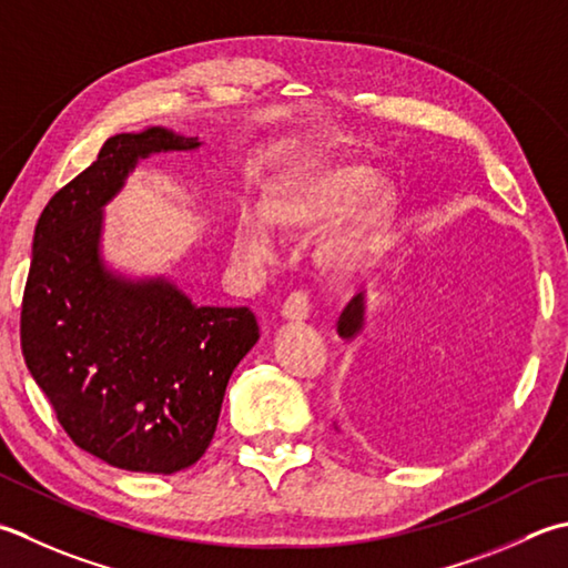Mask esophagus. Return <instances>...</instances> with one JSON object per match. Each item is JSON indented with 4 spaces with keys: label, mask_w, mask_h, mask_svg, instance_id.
I'll use <instances>...</instances> for the list:
<instances>
[{
    "label": "esophagus",
    "mask_w": 568,
    "mask_h": 568,
    "mask_svg": "<svg viewBox=\"0 0 568 568\" xmlns=\"http://www.w3.org/2000/svg\"><path fill=\"white\" fill-rule=\"evenodd\" d=\"M281 315L291 322H303L310 317V295L303 291L291 293V297L283 303Z\"/></svg>",
    "instance_id": "obj_1"
}]
</instances>
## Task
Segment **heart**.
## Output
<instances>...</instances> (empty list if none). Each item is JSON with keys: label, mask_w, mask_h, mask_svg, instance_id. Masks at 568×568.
Listing matches in <instances>:
<instances>
[{"label": "heart", "mask_w": 568, "mask_h": 568, "mask_svg": "<svg viewBox=\"0 0 568 568\" xmlns=\"http://www.w3.org/2000/svg\"><path fill=\"white\" fill-rule=\"evenodd\" d=\"M398 189L392 176L354 160H335L300 180L287 182L263 196L261 211H241L233 231V251L251 265L275 258V229L285 233L315 231L347 209L335 229L325 233L317 258L329 273H352L374 248L392 221Z\"/></svg>", "instance_id": "obj_1"}]
</instances>
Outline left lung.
<instances>
[{
  "label": "left lung",
  "instance_id": "8db88e82",
  "mask_svg": "<svg viewBox=\"0 0 568 568\" xmlns=\"http://www.w3.org/2000/svg\"><path fill=\"white\" fill-rule=\"evenodd\" d=\"M364 313H366V297L364 293L354 295L349 300V305L342 310L339 322H337V332L342 339H354L364 329Z\"/></svg>",
  "mask_w": 568,
  "mask_h": 568
}]
</instances>
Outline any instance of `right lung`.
Returning <instances> with one entry per match:
<instances>
[{"label":"right lung","instance_id":"obj_1","mask_svg":"<svg viewBox=\"0 0 568 568\" xmlns=\"http://www.w3.org/2000/svg\"><path fill=\"white\" fill-rule=\"evenodd\" d=\"M202 148L166 128L108 138L33 231L21 352L78 448L130 473L172 475L206 453L226 384L258 342L248 307H199L170 277L103 258V209L140 160Z\"/></svg>","mask_w":568,"mask_h":568}]
</instances>
